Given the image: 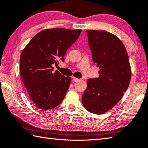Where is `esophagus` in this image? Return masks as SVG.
Listing matches in <instances>:
<instances>
[{"instance_id": "obj_1", "label": "esophagus", "mask_w": 148, "mask_h": 148, "mask_svg": "<svg viewBox=\"0 0 148 148\" xmlns=\"http://www.w3.org/2000/svg\"><path fill=\"white\" fill-rule=\"evenodd\" d=\"M72 79H73V81L74 82H78L79 80V79H77V78H75V77H73Z\"/></svg>"}]
</instances>
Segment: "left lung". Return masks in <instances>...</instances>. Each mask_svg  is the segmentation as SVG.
<instances>
[{
    "instance_id": "left-lung-1",
    "label": "left lung",
    "mask_w": 148,
    "mask_h": 148,
    "mask_svg": "<svg viewBox=\"0 0 148 148\" xmlns=\"http://www.w3.org/2000/svg\"><path fill=\"white\" fill-rule=\"evenodd\" d=\"M88 44L99 77L88 80L82 102L90 112L101 115L119 102L129 86L131 68L123 43L106 31L87 30Z\"/></svg>"
}]
</instances>
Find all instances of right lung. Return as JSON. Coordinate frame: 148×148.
<instances>
[{
  "mask_svg": "<svg viewBox=\"0 0 148 148\" xmlns=\"http://www.w3.org/2000/svg\"><path fill=\"white\" fill-rule=\"evenodd\" d=\"M81 29H46L33 37L22 51L20 73L31 100L42 110L58 106L66 95L71 77L58 71L52 64L64 61L67 49L76 41Z\"/></svg>",
  "mask_w": 148,
  "mask_h": 148,
  "instance_id": "obj_1",
  "label": "right lung"
}]
</instances>
